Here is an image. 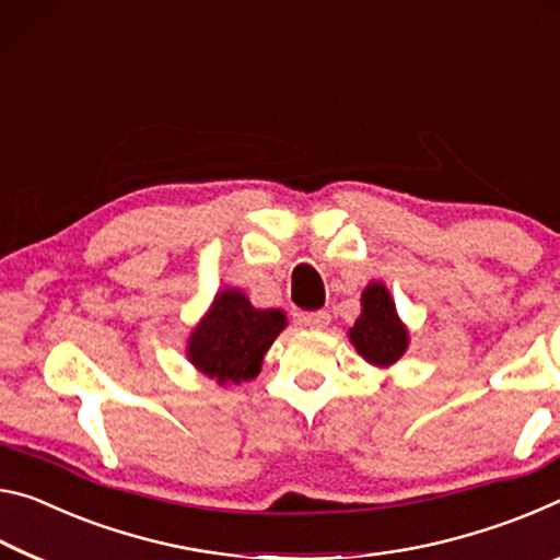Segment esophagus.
I'll use <instances>...</instances> for the list:
<instances>
[{"label":"esophagus","instance_id":"34e87169","mask_svg":"<svg viewBox=\"0 0 560 560\" xmlns=\"http://www.w3.org/2000/svg\"><path fill=\"white\" fill-rule=\"evenodd\" d=\"M300 323L310 329H325L329 325V315L325 313V310H317V313L300 315Z\"/></svg>","mask_w":560,"mask_h":560}]
</instances>
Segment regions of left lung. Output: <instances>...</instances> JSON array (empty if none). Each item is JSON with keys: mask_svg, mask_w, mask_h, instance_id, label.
I'll use <instances>...</instances> for the list:
<instances>
[{"mask_svg": "<svg viewBox=\"0 0 560 560\" xmlns=\"http://www.w3.org/2000/svg\"><path fill=\"white\" fill-rule=\"evenodd\" d=\"M362 313L350 327L352 347L364 362L380 370L397 364L409 347V329L401 323L397 305L384 282L372 280L362 290Z\"/></svg>", "mask_w": 560, "mask_h": 560, "instance_id": "1", "label": "left lung"}]
</instances>
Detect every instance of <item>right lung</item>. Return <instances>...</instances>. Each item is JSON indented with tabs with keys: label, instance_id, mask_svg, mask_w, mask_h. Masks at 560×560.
<instances>
[{
	"label": "right lung",
	"instance_id": "right-lung-1",
	"mask_svg": "<svg viewBox=\"0 0 560 560\" xmlns=\"http://www.w3.org/2000/svg\"><path fill=\"white\" fill-rule=\"evenodd\" d=\"M288 327L282 310L255 307L243 290L215 292L208 313L190 329L188 362L220 387L258 377L275 337Z\"/></svg>",
	"mask_w": 560,
	"mask_h": 560
}]
</instances>
